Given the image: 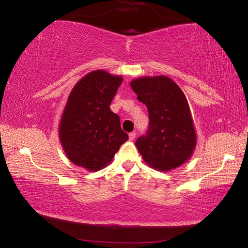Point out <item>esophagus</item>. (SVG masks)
I'll return each mask as SVG.
<instances>
[{"mask_svg": "<svg viewBox=\"0 0 248 248\" xmlns=\"http://www.w3.org/2000/svg\"><path fill=\"white\" fill-rule=\"evenodd\" d=\"M134 139H136V132H130L129 133V140L132 141Z\"/></svg>", "mask_w": 248, "mask_h": 248, "instance_id": "obj_1", "label": "esophagus"}]
</instances>
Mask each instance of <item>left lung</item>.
Returning a JSON list of instances; mask_svg holds the SVG:
<instances>
[{
    "mask_svg": "<svg viewBox=\"0 0 248 248\" xmlns=\"http://www.w3.org/2000/svg\"><path fill=\"white\" fill-rule=\"evenodd\" d=\"M130 86L149 111L148 132L136 142L144 162L159 171L183 165L191 157L197 143L189 105L183 91L165 75L132 79Z\"/></svg>",
    "mask_w": 248,
    "mask_h": 248,
    "instance_id": "1",
    "label": "left lung"
}]
</instances>
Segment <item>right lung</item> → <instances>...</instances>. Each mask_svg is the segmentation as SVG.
Masks as SVG:
<instances>
[{
    "label": "right lung",
    "instance_id": "right-lung-1",
    "mask_svg": "<svg viewBox=\"0 0 248 248\" xmlns=\"http://www.w3.org/2000/svg\"><path fill=\"white\" fill-rule=\"evenodd\" d=\"M123 78L93 71L75 84L59 127V138L73 164L90 171L104 169L128 140L110 103Z\"/></svg>",
    "mask_w": 248,
    "mask_h": 248
}]
</instances>
